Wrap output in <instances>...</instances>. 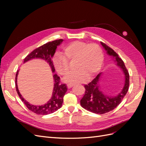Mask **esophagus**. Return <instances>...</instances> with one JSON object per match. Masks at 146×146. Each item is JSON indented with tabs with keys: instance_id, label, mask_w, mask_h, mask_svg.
Instances as JSON below:
<instances>
[{
	"instance_id": "1",
	"label": "esophagus",
	"mask_w": 146,
	"mask_h": 146,
	"mask_svg": "<svg viewBox=\"0 0 146 146\" xmlns=\"http://www.w3.org/2000/svg\"><path fill=\"white\" fill-rule=\"evenodd\" d=\"M67 86H68V88H72V87L73 86V84H70V83H69V84H68V85H67Z\"/></svg>"
}]
</instances>
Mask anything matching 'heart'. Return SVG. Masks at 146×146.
I'll use <instances>...</instances> for the list:
<instances>
[{
  "instance_id": "obj_1",
  "label": "heart",
  "mask_w": 146,
  "mask_h": 146,
  "mask_svg": "<svg viewBox=\"0 0 146 146\" xmlns=\"http://www.w3.org/2000/svg\"><path fill=\"white\" fill-rule=\"evenodd\" d=\"M103 60V52L99 45L76 41L63 47V54L56 53L52 61L56 72L63 76L69 71V61H75L74 68L77 70L70 72L64 80L66 83H79L98 73Z\"/></svg>"
}]
</instances>
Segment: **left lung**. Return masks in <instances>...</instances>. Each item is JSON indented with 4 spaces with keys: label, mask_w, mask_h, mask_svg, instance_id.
Here are the masks:
<instances>
[{
    "label": "left lung",
    "mask_w": 146,
    "mask_h": 146,
    "mask_svg": "<svg viewBox=\"0 0 146 146\" xmlns=\"http://www.w3.org/2000/svg\"><path fill=\"white\" fill-rule=\"evenodd\" d=\"M102 46L107 50L108 55L113 56L117 65L120 67L125 75V83L120 93L115 96H108L100 91L99 85L101 73L99 74L93 80L85 85V92L80 100L82 107L92 113L102 114L115 108L126 95L129 86V74L122 60L111 47L100 42Z\"/></svg>",
    "instance_id": "1"
}]
</instances>
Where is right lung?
<instances>
[{
  "label": "right lung",
  "mask_w": 146,
  "mask_h": 146,
  "mask_svg": "<svg viewBox=\"0 0 146 146\" xmlns=\"http://www.w3.org/2000/svg\"><path fill=\"white\" fill-rule=\"evenodd\" d=\"M63 41V39H58V40L47 42L44 45L36 48V49H35L25 57L24 58V63L27 62V61L33 58H40L44 60L50 65L52 72H54L55 68L54 64H53L52 58L55 53L57 46H59ZM18 72L19 70H17L15 77L16 91L22 101L23 102L29 110L37 114L46 115V114L53 113L61 107V105H62L63 102V97L66 91H67V86H66L65 84L60 83V78L56 74H54V76H53L54 77V87L50 99L46 104L38 106L29 104L28 102L26 101L23 98V96L20 94L17 85V74H18Z\"/></svg>",
  "instance_id": "right-lung-1"
}]
</instances>
